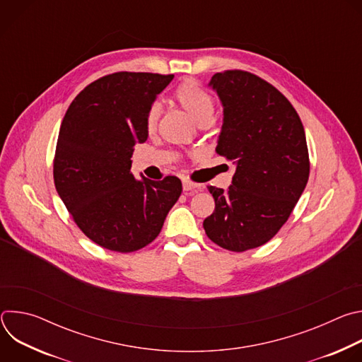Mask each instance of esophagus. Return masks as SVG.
I'll use <instances>...</instances> for the list:
<instances>
[{
  "mask_svg": "<svg viewBox=\"0 0 362 362\" xmlns=\"http://www.w3.org/2000/svg\"><path fill=\"white\" fill-rule=\"evenodd\" d=\"M200 187V185H197V183H193V182H190V180H183V190L185 192H189V190H197Z\"/></svg>",
  "mask_w": 362,
  "mask_h": 362,
  "instance_id": "1",
  "label": "esophagus"
}]
</instances>
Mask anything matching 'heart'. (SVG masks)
<instances>
[{
    "label": "heart",
    "mask_w": 362,
    "mask_h": 362,
    "mask_svg": "<svg viewBox=\"0 0 362 362\" xmlns=\"http://www.w3.org/2000/svg\"><path fill=\"white\" fill-rule=\"evenodd\" d=\"M177 105L196 122L200 123L212 117L214 113V98L200 84L193 80H186L175 90L173 94ZM159 120V107L154 105L147 110L144 126L147 133L156 130Z\"/></svg>",
    "instance_id": "1"
}]
</instances>
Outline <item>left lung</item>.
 Segmentation results:
<instances>
[{
	"label": "left lung",
	"mask_w": 362,
	"mask_h": 362,
	"mask_svg": "<svg viewBox=\"0 0 362 362\" xmlns=\"http://www.w3.org/2000/svg\"><path fill=\"white\" fill-rule=\"evenodd\" d=\"M209 86L223 106L216 153L236 170L226 190L208 186L215 211L203 228L221 247L245 252L278 233L308 183L305 130L289 100L261 77L226 70Z\"/></svg>",
	"instance_id": "obj_1"
}]
</instances>
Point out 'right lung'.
I'll return each instance as SVG.
<instances>
[{
	"mask_svg": "<svg viewBox=\"0 0 362 362\" xmlns=\"http://www.w3.org/2000/svg\"><path fill=\"white\" fill-rule=\"evenodd\" d=\"M173 74L120 71L88 84L70 105L57 139L54 185L73 221L98 246L129 253L158 238L182 182L130 172L144 119Z\"/></svg>",
	"mask_w": 362,
	"mask_h": 362,
	"instance_id": "add662e5",
	"label": "right lung"
}]
</instances>
